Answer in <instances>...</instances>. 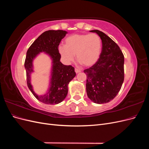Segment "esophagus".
<instances>
[{"mask_svg": "<svg viewBox=\"0 0 149 149\" xmlns=\"http://www.w3.org/2000/svg\"><path fill=\"white\" fill-rule=\"evenodd\" d=\"M74 71H75V72H76V73H79V72H81V70H79V69H78V68H75V69H74Z\"/></svg>", "mask_w": 149, "mask_h": 149, "instance_id": "1", "label": "esophagus"}]
</instances>
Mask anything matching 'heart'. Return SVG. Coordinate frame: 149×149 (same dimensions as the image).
<instances>
[{
  "label": "heart",
  "instance_id": "b5f03b06",
  "mask_svg": "<svg viewBox=\"0 0 149 149\" xmlns=\"http://www.w3.org/2000/svg\"><path fill=\"white\" fill-rule=\"evenodd\" d=\"M102 42L100 36L92 34H74L65 40V45L58 46V51L63 60L70 63L77 60L85 66H91L100 56Z\"/></svg>",
  "mask_w": 149,
  "mask_h": 149
}]
</instances>
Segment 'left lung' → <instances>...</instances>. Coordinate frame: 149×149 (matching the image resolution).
<instances>
[{
    "mask_svg": "<svg viewBox=\"0 0 149 149\" xmlns=\"http://www.w3.org/2000/svg\"><path fill=\"white\" fill-rule=\"evenodd\" d=\"M90 31L100 37L102 51L96 63L84 70L87 95L94 103H107L117 96L124 82V56L119 47L104 33L98 30Z\"/></svg>",
    "mask_w": 149,
    "mask_h": 149,
    "instance_id": "8db88e82",
    "label": "left lung"
}]
</instances>
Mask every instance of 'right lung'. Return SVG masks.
Listing matches in <instances>:
<instances>
[{
  "mask_svg": "<svg viewBox=\"0 0 149 149\" xmlns=\"http://www.w3.org/2000/svg\"><path fill=\"white\" fill-rule=\"evenodd\" d=\"M67 31L64 30H48L36 39L26 52L25 68L27 86L33 96L38 101L47 104H57L63 101L67 96L68 86L76 76L74 68L64 65L60 61L61 55L58 46ZM45 52L52 60V78L48 92L43 95H37L31 84V73L33 70V61L40 52Z\"/></svg>",
  "mask_w": 149,
  "mask_h": 149,
  "instance_id": "1",
  "label": "right lung"
}]
</instances>
